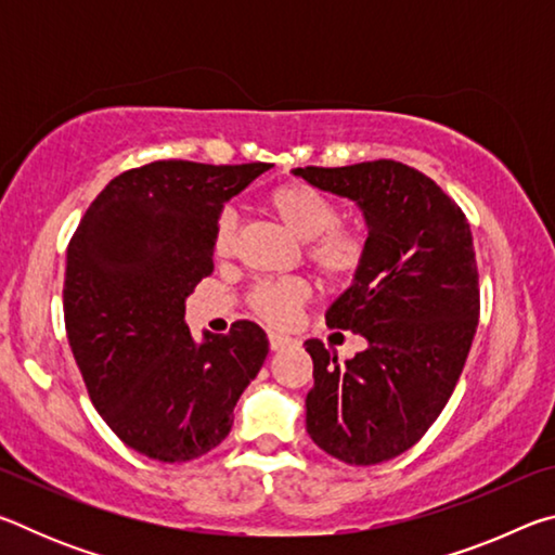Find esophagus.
<instances>
[{"instance_id": "obj_1", "label": "esophagus", "mask_w": 555, "mask_h": 555, "mask_svg": "<svg viewBox=\"0 0 555 555\" xmlns=\"http://www.w3.org/2000/svg\"><path fill=\"white\" fill-rule=\"evenodd\" d=\"M294 343H296L294 337H288V335H284V333H269V345H271V350H274V352L284 350V347L294 345Z\"/></svg>"}]
</instances>
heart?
<instances>
[{
  "mask_svg": "<svg viewBox=\"0 0 555 555\" xmlns=\"http://www.w3.org/2000/svg\"><path fill=\"white\" fill-rule=\"evenodd\" d=\"M264 208L294 237L308 242L306 255L325 281L345 284L360 274L370 251L367 237L360 230L337 224L340 210L327 195L306 183H284L267 193ZM234 230H237V215L224 210L212 234V251L218 259L232 255ZM308 291L311 288L304 279H267L251 286L249 306L271 323H286L308 298Z\"/></svg>",
  "mask_w": 555,
  "mask_h": 555,
  "instance_id": "heart-1",
  "label": "heart"
}]
</instances>
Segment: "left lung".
I'll list each match as a JSON object with an SVG mask.
<instances>
[{
    "mask_svg": "<svg viewBox=\"0 0 555 555\" xmlns=\"http://www.w3.org/2000/svg\"><path fill=\"white\" fill-rule=\"evenodd\" d=\"M291 173L352 201L370 249L325 313L367 347L340 364L321 340H306L315 379L308 436L347 465H379L418 443L465 367L480 318L473 232L428 176L391 158Z\"/></svg>",
    "mask_w": 555,
    "mask_h": 555,
    "instance_id": "obj_1",
    "label": "left lung"
}]
</instances>
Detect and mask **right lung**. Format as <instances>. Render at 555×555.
Listing matches in <instances>:
<instances>
[{
    "label": "right lung",
    "mask_w": 555,
    "mask_h": 555,
    "mask_svg": "<svg viewBox=\"0 0 555 555\" xmlns=\"http://www.w3.org/2000/svg\"><path fill=\"white\" fill-rule=\"evenodd\" d=\"M271 164L154 162L105 185L75 230L63 311L92 403L119 440L152 460L185 463L228 438L232 409L269 354L267 333L185 325V298L212 274L224 203Z\"/></svg>",
    "instance_id": "1"
}]
</instances>
